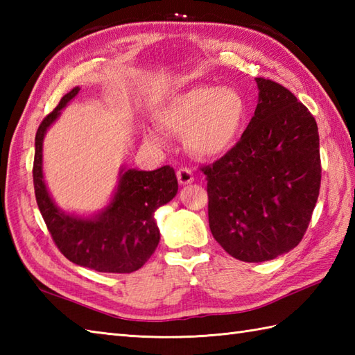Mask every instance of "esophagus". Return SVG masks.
I'll use <instances>...</instances> for the list:
<instances>
[{
    "label": "esophagus",
    "mask_w": 355,
    "mask_h": 355,
    "mask_svg": "<svg viewBox=\"0 0 355 355\" xmlns=\"http://www.w3.org/2000/svg\"><path fill=\"white\" fill-rule=\"evenodd\" d=\"M177 178H178V183L182 186H187L193 182V173L189 168H180L177 171Z\"/></svg>",
    "instance_id": "1"
}]
</instances>
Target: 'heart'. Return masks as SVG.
I'll return each instance as SVG.
<instances>
[{
	"mask_svg": "<svg viewBox=\"0 0 355 355\" xmlns=\"http://www.w3.org/2000/svg\"><path fill=\"white\" fill-rule=\"evenodd\" d=\"M248 120V103L229 87H193L166 101L157 111L163 130L184 135V145L200 158L223 157L238 145ZM145 139L164 145L158 130L148 128Z\"/></svg>",
	"mask_w": 355,
	"mask_h": 355,
	"instance_id": "1",
	"label": "heart"
}]
</instances>
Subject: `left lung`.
Returning <instances> with one entry per match:
<instances>
[{
	"mask_svg": "<svg viewBox=\"0 0 355 355\" xmlns=\"http://www.w3.org/2000/svg\"><path fill=\"white\" fill-rule=\"evenodd\" d=\"M258 105L230 153L207 175L209 227L216 243L244 262L275 259L296 247L320 189L319 131L290 89L256 78Z\"/></svg>",
	"mask_w": 355,
	"mask_h": 355,
	"instance_id": "1",
	"label": "left lung"
}]
</instances>
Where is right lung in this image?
<instances>
[{"label": "right lung", "mask_w": 355, "mask_h": 355, "mask_svg": "<svg viewBox=\"0 0 355 355\" xmlns=\"http://www.w3.org/2000/svg\"><path fill=\"white\" fill-rule=\"evenodd\" d=\"M74 87L42 120L35 137L33 184L37 207L59 250L76 266L101 273H132L155 252L160 230L154 214L175 197V171L163 166L155 171L120 168L119 183L110 202L97 214L82 216L56 206L42 171L45 132L79 93Z\"/></svg>", "instance_id": "obj_1"}]
</instances>
